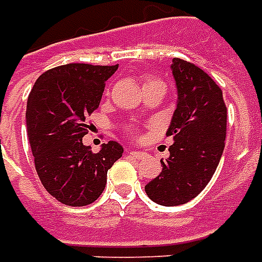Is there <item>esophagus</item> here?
<instances>
[{"instance_id": "esophagus-1", "label": "esophagus", "mask_w": 262, "mask_h": 262, "mask_svg": "<svg viewBox=\"0 0 262 262\" xmlns=\"http://www.w3.org/2000/svg\"><path fill=\"white\" fill-rule=\"evenodd\" d=\"M129 154H132L135 158H144V157L147 156L144 151H136V150H132Z\"/></svg>"}]
</instances>
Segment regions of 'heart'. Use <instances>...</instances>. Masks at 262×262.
I'll use <instances>...</instances> for the list:
<instances>
[{
  "instance_id": "obj_1",
  "label": "heart",
  "mask_w": 262,
  "mask_h": 262,
  "mask_svg": "<svg viewBox=\"0 0 262 262\" xmlns=\"http://www.w3.org/2000/svg\"><path fill=\"white\" fill-rule=\"evenodd\" d=\"M157 80H160V79H156V77H148L144 84H147V83H151V82H157ZM125 132L127 133V135H129V136H136V135H137L136 127H135V126H132V125L125 126Z\"/></svg>"
}]
</instances>
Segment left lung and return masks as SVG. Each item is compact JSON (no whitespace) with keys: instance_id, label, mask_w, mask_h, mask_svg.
<instances>
[{"instance_id":"1","label":"left lung","mask_w":262,"mask_h":262,"mask_svg":"<svg viewBox=\"0 0 262 262\" xmlns=\"http://www.w3.org/2000/svg\"><path fill=\"white\" fill-rule=\"evenodd\" d=\"M178 104L166 136H173L162 172L146 186L157 204H186L204 190L220 164L226 139V105L221 87L191 62L173 58Z\"/></svg>"}]
</instances>
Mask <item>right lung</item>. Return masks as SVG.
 Masks as SVG:
<instances>
[{"label":"right lung","mask_w":262,"mask_h":262,"mask_svg":"<svg viewBox=\"0 0 262 262\" xmlns=\"http://www.w3.org/2000/svg\"><path fill=\"white\" fill-rule=\"evenodd\" d=\"M118 65L68 63L44 72L28 98L29 143L34 166L46 190L59 203L84 207L101 195L106 172L123 148L116 141L102 144L98 152L83 144L105 82Z\"/></svg>","instance_id":"1"}]
</instances>
